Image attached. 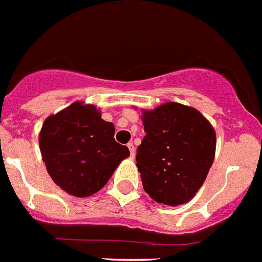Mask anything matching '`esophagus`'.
<instances>
[{
  "mask_svg": "<svg viewBox=\"0 0 262 262\" xmlns=\"http://www.w3.org/2000/svg\"><path fill=\"white\" fill-rule=\"evenodd\" d=\"M127 147H128V149H129V156L134 159L135 158V147H134L133 143H128V144H127Z\"/></svg>",
  "mask_w": 262,
  "mask_h": 262,
  "instance_id": "obj_1",
  "label": "esophagus"
}]
</instances>
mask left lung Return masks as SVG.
<instances>
[{"label": "left lung", "instance_id": "obj_1", "mask_svg": "<svg viewBox=\"0 0 262 262\" xmlns=\"http://www.w3.org/2000/svg\"><path fill=\"white\" fill-rule=\"evenodd\" d=\"M146 136L136 149L143 188L160 204L191 200L211 168L216 134L198 110L165 103L143 113Z\"/></svg>", "mask_w": 262, "mask_h": 262}]
</instances>
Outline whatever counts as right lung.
<instances>
[{
    "label": "right lung",
    "mask_w": 262,
    "mask_h": 262,
    "mask_svg": "<svg viewBox=\"0 0 262 262\" xmlns=\"http://www.w3.org/2000/svg\"><path fill=\"white\" fill-rule=\"evenodd\" d=\"M114 134L113 123L104 122L91 104L75 102L49 116L39 134V147L55 184L78 198L103 188L118 164L129 156Z\"/></svg>",
    "instance_id": "1"
}]
</instances>
